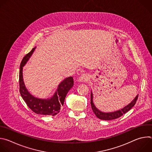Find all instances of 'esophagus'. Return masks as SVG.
Returning a JSON list of instances; mask_svg holds the SVG:
<instances>
[{"label":"esophagus","mask_w":152,"mask_h":152,"mask_svg":"<svg viewBox=\"0 0 152 152\" xmlns=\"http://www.w3.org/2000/svg\"><path fill=\"white\" fill-rule=\"evenodd\" d=\"M89 80V76L87 74H83L79 77L78 80L81 82H87Z\"/></svg>","instance_id":"34e87169"}]
</instances>
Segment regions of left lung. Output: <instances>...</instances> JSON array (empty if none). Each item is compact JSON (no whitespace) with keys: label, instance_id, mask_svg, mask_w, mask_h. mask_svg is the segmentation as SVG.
<instances>
[{"label":"left lung","instance_id":"1","mask_svg":"<svg viewBox=\"0 0 152 152\" xmlns=\"http://www.w3.org/2000/svg\"><path fill=\"white\" fill-rule=\"evenodd\" d=\"M138 95H137L135 97V99L132 101V102L130 103L129 104H127V106H126L125 107L122 108V109H121L120 110H118V111H117L115 112H113V113H103V112L99 111L94 104V103L93 101V93L91 92V108H92L94 113L95 114L97 118H99V119H101V120H111L118 118L122 116L125 113H126L127 112H128L136 103L137 100L138 99Z\"/></svg>","mask_w":152,"mask_h":152}]
</instances>
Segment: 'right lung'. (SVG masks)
Wrapping results in <instances>:
<instances>
[{
  "mask_svg": "<svg viewBox=\"0 0 152 152\" xmlns=\"http://www.w3.org/2000/svg\"><path fill=\"white\" fill-rule=\"evenodd\" d=\"M35 49V48H33L29 53L26 55L20 64L19 73L20 93L28 106L34 113L37 114L54 116L60 112L61 106L64 105L67 94L74 85L73 78L69 77L61 82L58 86L57 90L50 99H41L33 96L25 87L23 79V67L26 64Z\"/></svg>",
  "mask_w": 152,
  "mask_h": 152,
  "instance_id": "right-lung-1",
  "label": "right lung"
}]
</instances>
